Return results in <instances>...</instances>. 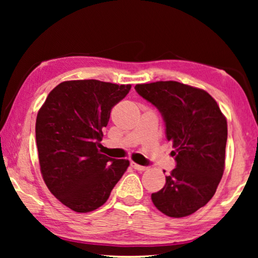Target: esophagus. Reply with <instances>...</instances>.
Segmentation results:
<instances>
[{
    "label": "esophagus",
    "instance_id": "1",
    "mask_svg": "<svg viewBox=\"0 0 258 258\" xmlns=\"http://www.w3.org/2000/svg\"><path fill=\"white\" fill-rule=\"evenodd\" d=\"M132 167L134 168V169H136V170H139V171H144V170H147V167H144V165H140V164H137V163H134V162H132Z\"/></svg>",
    "mask_w": 258,
    "mask_h": 258
}]
</instances>
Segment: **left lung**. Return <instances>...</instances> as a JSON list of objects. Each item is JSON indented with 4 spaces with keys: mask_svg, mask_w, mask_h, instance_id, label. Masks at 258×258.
Here are the masks:
<instances>
[{
    "mask_svg": "<svg viewBox=\"0 0 258 258\" xmlns=\"http://www.w3.org/2000/svg\"><path fill=\"white\" fill-rule=\"evenodd\" d=\"M135 90L161 112L175 148L176 168L151 194L153 203L167 216L191 215L211 200L223 175L227 119L207 91L186 84L160 81L136 84Z\"/></svg>",
    "mask_w": 258,
    "mask_h": 258,
    "instance_id": "left-lung-1",
    "label": "left lung"
}]
</instances>
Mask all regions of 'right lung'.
<instances>
[{
	"mask_svg": "<svg viewBox=\"0 0 258 258\" xmlns=\"http://www.w3.org/2000/svg\"><path fill=\"white\" fill-rule=\"evenodd\" d=\"M130 84L97 80L67 81L49 93L36 118L41 172L50 192L76 213L107 202L129 161L100 154L104 126Z\"/></svg>",
	"mask_w": 258,
	"mask_h": 258,
	"instance_id": "add662e5",
	"label": "right lung"
}]
</instances>
